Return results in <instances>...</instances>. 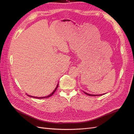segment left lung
<instances>
[{"mask_svg": "<svg viewBox=\"0 0 134 134\" xmlns=\"http://www.w3.org/2000/svg\"><path fill=\"white\" fill-rule=\"evenodd\" d=\"M84 93H85V94H86L87 95H88V96H102V95H103V94H88V93H86V92H84Z\"/></svg>", "mask_w": 134, "mask_h": 134, "instance_id": "left-lung-1", "label": "left lung"}]
</instances>
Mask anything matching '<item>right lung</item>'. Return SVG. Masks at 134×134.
<instances>
[{
  "instance_id": "1",
  "label": "right lung",
  "mask_w": 134,
  "mask_h": 134,
  "mask_svg": "<svg viewBox=\"0 0 134 134\" xmlns=\"http://www.w3.org/2000/svg\"><path fill=\"white\" fill-rule=\"evenodd\" d=\"M58 86H59V84H58V85H57V86H56V87L55 88V90L52 92L51 94H50V95H48V96H45V97H34V96H29V95H27L28 96H29V97H34V98H39V99H42V98H48V97H51V96H52L54 94V93L55 92V91H56V90H57V88H58Z\"/></svg>"
}]
</instances>
